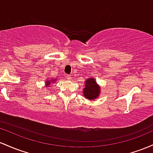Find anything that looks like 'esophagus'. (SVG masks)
Wrapping results in <instances>:
<instances>
[{
	"label": "esophagus",
	"instance_id": "1",
	"mask_svg": "<svg viewBox=\"0 0 153 153\" xmlns=\"http://www.w3.org/2000/svg\"><path fill=\"white\" fill-rule=\"evenodd\" d=\"M66 79H68V80H71V75H66Z\"/></svg>",
	"mask_w": 153,
	"mask_h": 153
}]
</instances>
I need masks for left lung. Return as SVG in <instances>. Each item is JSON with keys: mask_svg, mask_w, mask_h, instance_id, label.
Segmentation results:
<instances>
[{"mask_svg": "<svg viewBox=\"0 0 153 153\" xmlns=\"http://www.w3.org/2000/svg\"><path fill=\"white\" fill-rule=\"evenodd\" d=\"M100 92V87L97 85L93 78L87 79L85 81L83 93L85 98L88 100H95L98 97Z\"/></svg>", "mask_w": 153, "mask_h": 153, "instance_id": "left-lung-1", "label": "left lung"}]
</instances>
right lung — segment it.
Masks as SVG:
<instances>
[{
    "label": "right lung",
    "mask_w": 153,
    "mask_h": 153,
    "mask_svg": "<svg viewBox=\"0 0 153 153\" xmlns=\"http://www.w3.org/2000/svg\"><path fill=\"white\" fill-rule=\"evenodd\" d=\"M55 82H56V81H55L54 79H51V80H49V81H47V82H45V83H46L45 85L46 86H48L49 85H51V83H54Z\"/></svg>",
    "instance_id": "1"
}]
</instances>
